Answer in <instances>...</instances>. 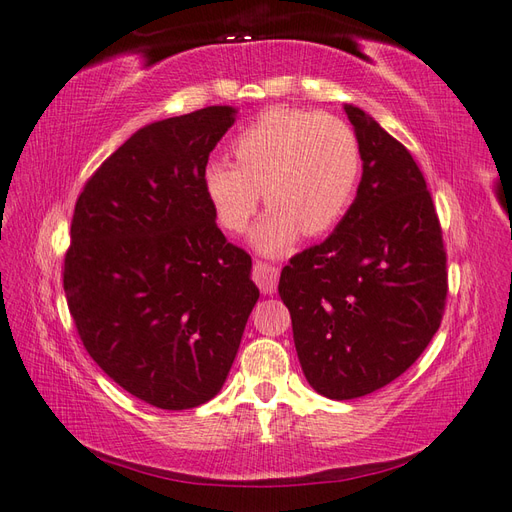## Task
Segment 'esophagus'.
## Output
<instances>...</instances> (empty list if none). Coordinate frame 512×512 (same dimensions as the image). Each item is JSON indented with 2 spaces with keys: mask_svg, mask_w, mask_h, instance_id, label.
Instances as JSON below:
<instances>
[{
  "mask_svg": "<svg viewBox=\"0 0 512 512\" xmlns=\"http://www.w3.org/2000/svg\"><path fill=\"white\" fill-rule=\"evenodd\" d=\"M253 279L259 285V290L264 294H272L277 290V281H279V270L268 264V261H255L253 266Z\"/></svg>",
  "mask_w": 512,
  "mask_h": 512,
  "instance_id": "obj_1",
  "label": "esophagus"
}]
</instances>
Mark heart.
Masks as SVG:
<instances>
[{
	"instance_id": "obj_1",
	"label": "heart",
	"mask_w": 512,
	"mask_h": 512,
	"mask_svg": "<svg viewBox=\"0 0 512 512\" xmlns=\"http://www.w3.org/2000/svg\"><path fill=\"white\" fill-rule=\"evenodd\" d=\"M235 161L211 159L202 189L218 222L240 233L264 192L270 211L251 242L266 255L288 253L299 235L334 229L347 213L362 172L353 128L331 113L275 106L233 139Z\"/></svg>"
}]
</instances>
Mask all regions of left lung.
<instances>
[{"label": "left lung", "mask_w": 512, "mask_h": 512, "mask_svg": "<svg viewBox=\"0 0 512 512\" xmlns=\"http://www.w3.org/2000/svg\"><path fill=\"white\" fill-rule=\"evenodd\" d=\"M362 152L353 205L325 242L281 270L294 347L318 395L364 397L417 362L447 299L443 231L406 146L344 104Z\"/></svg>", "instance_id": "1"}]
</instances>
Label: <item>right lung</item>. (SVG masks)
Masks as SVG:
<instances>
[{
    "instance_id": "right-lung-1",
    "label": "right lung",
    "mask_w": 512,
    "mask_h": 512,
    "mask_svg": "<svg viewBox=\"0 0 512 512\" xmlns=\"http://www.w3.org/2000/svg\"><path fill=\"white\" fill-rule=\"evenodd\" d=\"M207 106L139 128L76 200L63 285L87 353L161 410L207 403L227 382L259 299L253 261L227 242L202 189L235 122Z\"/></svg>"
}]
</instances>
